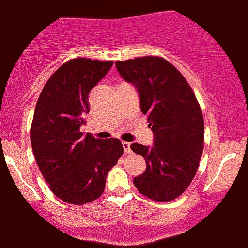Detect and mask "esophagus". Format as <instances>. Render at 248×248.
<instances>
[{"label": "esophagus", "mask_w": 248, "mask_h": 248, "mask_svg": "<svg viewBox=\"0 0 248 248\" xmlns=\"http://www.w3.org/2000/svg\"><path fill=\"white\" fill-rule=\"evenodd\" d=\"M123 144V148H124V152L125 153H131V148H130V142L127 141H123L122 142Z\"/></svg>", "instance_id": "esophagus-1"}]
</instances>
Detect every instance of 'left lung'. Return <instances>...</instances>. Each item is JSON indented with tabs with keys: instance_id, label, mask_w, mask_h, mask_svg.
<instances>
[{
	"instance_id": "8db88e82",
	"label": "left lung",
	"mask_w": 248,
	"mask_h": 248,
	"mask_svg": "<svg viewBox=\"0 0 248 248\" xmlns=\"http://www.w3.org/2000/svg\"><path fill=\"white\" fill-rule=\"evenodd\" d=\"M119 74L137 87L140 109L154 133V145H131L146 161L133 179L144 196L170 202L186 191L196 175L204 144V119L190 84L168 60L158 55L116 61Z\"/></svg>"
}]
</instances>
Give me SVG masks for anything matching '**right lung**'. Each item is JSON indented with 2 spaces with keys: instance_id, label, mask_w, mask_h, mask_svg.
Wrapping results in <instances>:
<instances>
[{
  "instance_id": "add662e5",
  "label": "right lung",
  "mask_w": 248,
  "mask_h": 248,
  "mask_svg": "<svg viewBox=\"0 0 248 248\" xmlns=\"http://www.w3.org/2000/svg\"><path fill=\"white\" fill-rule=\"evenodd\" d=\"M112 60L75 58L49 77L37 101L30 139L44 179L63 202L82 205L103 194L107 174L123 155L117 138L83 136L89 92L111 68Z\"/></svg>"
}]
</instances>
